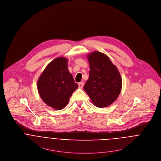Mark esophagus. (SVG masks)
<instances>
[{
  "label": "esophagus",
  "instance_id": "34e87169",
  "mask_svg": "<svg viewBox=\"0 0 161 161\" xmlns=\"http://www.w3.org/2000/svg\"><path fill=\"white\" fill-rule=\"evenodd\" d=\"M79 88H82L84 87V83L83 82H79Z\"/></svg>",
  "mask_w": 161,
  "mask_h": 161
}]
</instances>
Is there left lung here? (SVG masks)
<instances>
[{
  "mask_svg": "<svg viewBox=\"0 0 161 161\" xmlns=\"http://www.w3.org/2000/svg\"><path fill=\"white\" fill-rule=\"evenodd\" d=\"M89 77L84 89L93 104L107 107L114 102L122 89V78L116 66L109 57L95 51L87 55Z\"/></svg>",
  "mask_w": 161,
  "mask_h": 161,
  "instance_id": "obj_1",
  "label": "left lung"
}]
</instances>
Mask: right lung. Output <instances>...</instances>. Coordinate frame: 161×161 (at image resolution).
Instances as JSON below:
<instances>
[{
    "label": "right lung",
    "instance_id": "obj_1",
    "mask_svg": "<svg viewBox=\"0 0 161 161\" xmlns=\"http://www.w3.org/2000/svg\"><path fill=\"white\" fill-rule=\"evenodd\" d=\"M78 88L68 68V59L58 57L45 68L37 80L41 98L48 106L61 110L68 104L74 91Z\"/></svg>",
    "mask_w": 161,
    "mask_h": 161
}]
</instances>
